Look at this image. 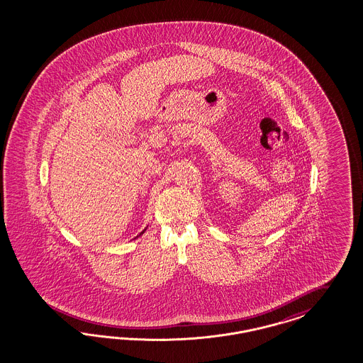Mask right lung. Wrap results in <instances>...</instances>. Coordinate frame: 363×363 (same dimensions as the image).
<instances>
[{
	"instance_id": "1",
	"label": "right lung",
	"mask_w": 363,
	"mask_h": 363,
	"mask_svg": "<svg viewBox=\"0 0 363 363\" xmlns=\"http://www.w3.org/2000/svg\"><path fill=\"white\" fill-rule=\"evenodd\" d=\"M141 234H143V233H141ZM141 234H140V235H141Z\"/></svg>"
}]
</instances>
